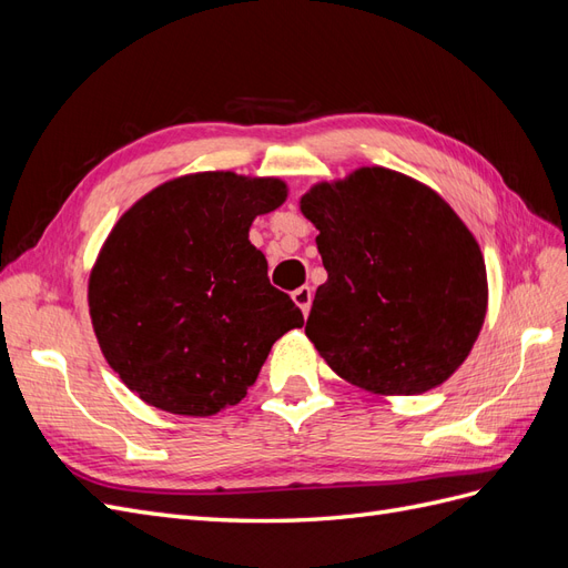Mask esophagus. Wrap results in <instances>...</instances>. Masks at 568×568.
Returning <instances> with one entry per match:
<instances>
[{
    "instance_id": "obj_1",
    "label": "esophagus",
    "mask_w": 568,
    "mask_h": 568,
    "mask_svg": "<svg viewBox=\"0 0 568 568\" xmlns=\"http://www.w3.org/2000/svg\"><path fill=\"white\" fill-rule=\"evenodd\" d=\"M291 298H294V303L301 307L303 315L311 313V305H313V288H311V286H301V288H296L294 294H291Z\"/></svg>"
}]
</instances>
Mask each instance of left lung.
Wrapping results in <instances>:
<instances>
[{
  "label": "left lung",
  "instance_id": "1",
  "mask_svg": "<svg viewBox=\"0 0 568 568\" xmlns=\"http://www.w3.org/2000/svg\"><path fill=\"white\" fill-rule=\"evenodd\" d=\"M326 282L305 334L341 379L379 395L440 386L467 359L488 307L474 234L434 189L388 168L315 184Z\"/></svg>",
  "mask_w": 568,
  "mask_h": 568
}]
</instances>
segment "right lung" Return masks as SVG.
<instances>
[{
    "mask_svg": "<svg viewBox=\"0 0 568 568\" xmlns=\"http://www.w3.org/2000/svg\"><path fill=\"white\" fill-rule=\"evenodd\" d=\"M277 178L170 180L115 222L90 274V315L111 369L153 407L211 417L255 384L272 343L303 313L248 242L280 209Z\"/></svg>",
    "mask_w": 568,
    "mask_h": 568,
    "instance_id": "1",
    "label": "right lung"
}]
</instances>
